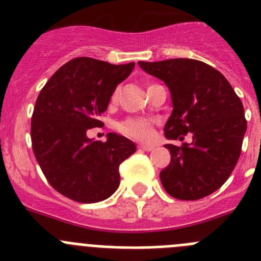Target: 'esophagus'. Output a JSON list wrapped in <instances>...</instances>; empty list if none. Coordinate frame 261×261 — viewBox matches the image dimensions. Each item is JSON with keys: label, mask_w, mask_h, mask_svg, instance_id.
Listing matches in <instances>:
<instances>
[{"label": "esophagus", "mask_w": 261, "mask_h": 261, "mask_svg": "<svg viewBox=\"0 0 261 261\" xmlns=\"http://www.w3.org/2000/svg\"><path fill=\"white\" fill-rule=\"evenodd\" d=\"M138 150H141V151H151L154 149V146H151V145H142L140 144L138 145Z\"/></svg>", "instance_id": "esophagus-1"}]
</instances>
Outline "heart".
Masks as SVG:
<instances>
[{
  "label": "heart",
  "instance_id": "1",
  "mask_svg": "<svg viewBox=\"0 0 261 261\" xmlns=\"http://www.w3.org/2000/svg\"><path fill=\"white\" fill-rule=\"evenodd\" d=\"M116 94L112 95V100H115ZM120 132L124 135L133 137L140 141H150L154 136V129L150 121L142 119H128L119 124Z\"/></svg>",
  "mask_w": 261,
  "mask_h": 261
}]
</instances>
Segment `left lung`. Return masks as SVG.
Instances as JSON below:
<instances>
[{
  "instance_id": "8db88e82",
  "label": "left lung",
  "mask_w": 261,
  "mask_h": 261,
  "mask_svg": "<svg viewBox=\"0 0 261 261\" xmlns=\"http://www.w3.org/2000/svg\"><path fill=\"white\" fill-rule=\"evenodd\" d=\"M147 74L170 90L172 112L165 125L167 140L191 144H166L171 161L159 177L168 195L179 200H199L229 179L242 150L247 121L234 89L220 71L191 59L138 61Z\"/></svg>"
}]
</instances>
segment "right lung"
<instances>
[{
	"mask_svg": "<svg viewBox=\"0 0 261 261\" xmlns=\"http://www.w3.org/2000/svg\"><path fill=\"white\" fill-rule=\"evenodd\" d=\"M135 62L77 57L62 65L41 89L31 119L32 150L50 186L78 202L108 199L120 184L119 166L136 151L130 140L108 133L107 141L87 137Z\"/></svg>",
	"mask_w": 261,
	"mask_h": 261,
	"instance_id": "add662e5",
	"label": "right lung"
}]
</instances>
